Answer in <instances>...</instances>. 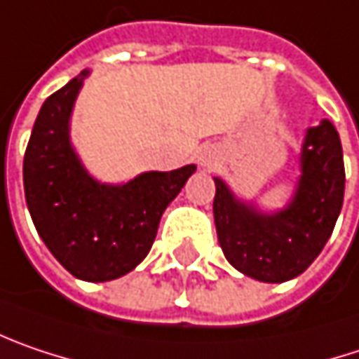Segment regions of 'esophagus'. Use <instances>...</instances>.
Wrapping results in <instances>:
<instances>
[{
    "instance_id": "esophagus-1",
    "label": "esophagus",
    "mask_w": 359,
    "mask_h": 359,
    "mask_svg": "<svg viewBox=\"0 0 359 359\" xmlns=\"http://www.w3.org/2000/svg\"><path fill=\"white\" fill-rule=\"evenodd\" d=\"M219 160H222V154H219V150L213 144L201 146L199 152H197V162L203 168H213V166H217Z\"/></svg>"
}]
</instances>
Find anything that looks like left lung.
Wrapping results in <instances>:
<instances>
[{
  "instance_id": "obj_1",
  "label": "left lung",
  "mask_w": 359,
  "mask_h": 359,
  "mask_svg": "<svg viewBox=\"0 0 359 359\" xmlns=\"http://www.w3.org/2000/svg\"><path fill=\"white\" fill-rule=\"evenodd\" d=\"M344 191V150L329 119L306 130L301 179L285 209L262 213L215 179L213 217L227 262L260 283H285L303 274L333 233Z\"/></svg>"
}]
</instances>
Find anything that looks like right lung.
<instances>
[{"mask_svg": "<svg viewBox=\"0 0 359 359\" xmlns=\"http://www.w3.org/2000/svg\"><path fill=\"white\" fill-rule=\"evenodd\" d=\"M83 71L40 107L24 154V191L38 236L74 278L107 283L142 262L164 209L197 170L144 172L123 184H103L74 152L69 121Z\"/></svg>", "mask_w": 359, "mask_h": 359, "instance_id": "1", "label": "right lung"}]
</instances>
